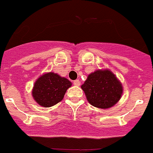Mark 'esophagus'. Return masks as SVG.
<instances>
[{"label":"esophagus","mask_w":153,"mask_h":153,"mask_svg":"<svg viewBox=\"0 0 153 153\" xmlns=\"http://www.w3.org/2000/svg\"><path fill=\"white\" fill-rule=\"evenodd\" d=\"M73 83H74V85H76V86H79L81 84L80 81L79 80V79H77V80H74V82H73Z\"/></svg>","instance_id":"obj_1"}]
</instances>
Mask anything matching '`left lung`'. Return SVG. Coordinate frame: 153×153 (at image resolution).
<instances>
[{
    "mask_svg": "<svg viewBox=\"0 0 153 153\" xmlns=\"http://www.w3.org/2000/svg\"><path fill=\"white\" fill-rule=\"evenodd\" d=\"M89 103L99 108H109L120 100L123 85L109 70H97L88 75L82 85Z\"/></svg>",
    "mask_w": 153,
    "mask_h": 153,
    "instance_id": "obj_1",
    "label": "left lung"
}]
</instances>
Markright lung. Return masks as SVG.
<instances>
[{
    "label": "right lung",
    "instance_id": "add662e5",
    "mask_svg": "<svg viewBox=\"0 0 153 153\" xmlns=\"http://www.w3.org/2000/svg\"><path fill=\"white\" fill-rule=\"evenodd\" d=\"M71 82L64 77L48 72L38 78L33 85L32 96L38 105L49 108L60 102Z\"/></svg>",
    "mask_w": 153,
    "mask_h": 153
}]
</instances>
